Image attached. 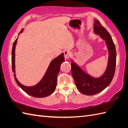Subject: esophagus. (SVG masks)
Wrapping results in <instances>:
<instances>
[{
    "label": "esophagus",
    "instance_id": "obj_1",
    "mask_svg": "<svg viewBox=\"0 0 128 128\" xmlns=\"http://www.w3.org/2000/svg\"><path fill=\"white\" fill-rule=\"evenodd\" d=\"M72 55L71 52L70 50H66L64 52V57L65 59H68Z\"/></svg>",
    "mask_w": 128,
    "mask_h": 128
}]
</instances>
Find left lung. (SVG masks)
Returning <instances> with one entry per match:
<instances>
[{"instance_id":"8db88e82","label":"left lung","mask_w":128,"mask_h":128,"mask_svg":"<svg viewBox=\"0 0 128 128\" xmlns=\"http://www.w3.org/2000/svg\"><path fill=\"white\" fill-rule=\"evenodd\" d=\"M94 30L106 41L109 52L108 61L106 71L99 78H94L84 72L75 62L72 61L71 72L78 90L86 95L99 93L109 86L114 75L116 66V50L111 36L98 20L94 22Z\"/></svg>"}]
</instances>
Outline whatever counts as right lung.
Returning <instances> with one entry per match:
<instances>
[{"label":"right lung","instance_id":"right-lung-1","mask_svg":"<svg viewBox=\"0 0 128 128\" xmlns=\"http://www.w3.org/2000/svg\"><path fill=\"white\" fill-rule=\"evenodd\" d=\"M23 30H21V33ZM17 38L14 42L12 53H11V64L12 72L14 73V78L16 83L27 94L36 98H45L52 94L56 89L57 85V76L59 73L61 64L64 60V54L57 57L50 62L49 66L45 73L43 78L36 86H26L21 84L17 79L15 75V48L17 43Z\"/></svg>","mask_w":128,"mask_h":128}]
</instances>
